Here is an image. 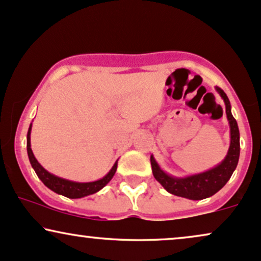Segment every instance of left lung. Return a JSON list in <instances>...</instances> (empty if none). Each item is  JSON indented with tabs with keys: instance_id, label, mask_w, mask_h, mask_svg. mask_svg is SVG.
Returning <instances> with one entry per match:
<instances>
[{
	"instance_id": "8db88e82",
	"label": "left lung",
	"mask_w": 261,
	"mask_h": 261,
	"mask_svg": "<svg viewBox=\"0 0 261 261\" xmlns=\"http://www.w3.org/2000/svg\"><path fill=\"white\" fill-rule=\"evenodd\" d=\"M216 91L224 98L226 115H227L231 127V144L227 155L220 165L212 169V170L185 178L169 176L159 168L154 158L150 156L153 176L169 193L193 200L208 198L225 186L226 182L230 180L232 172L236 169L238 158H240V130H238L236 119L231 114V105L227 96L220 87H216Z\"/></svg>"
}]
</instances>
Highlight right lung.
Listing matches in <instances>:
<instances>
[{"label": "right lung", "mask_w": 261, "mask_h": 261, "mask_svg": "<svg viewBox=\"0 0 261 261\" xmlns=\"http://www.w3.org/2000/svg\"><path fill=\"white\" fill-rule=\"evenodd\" d=\"M30 131H31V125L29 127V131H28V137H27L28 155H29L31 166L34 168V170H35L36 175L39 176L40 180L43 182V185L48 187L49 190H52L53 192L62 194V196L68 197V198H81V197L90 196V194L98 192L100 188L105 187L106 185L112 180V177L114 176L115 171H117L118 163H115L114 166L112 168V170L109 171L103 178H100L98 181H93V182H85V184L64 180V178L57 177L55 176V175L49 174L48 171L45 170V169L40 165V163L36 161V158L33 154V150H31V147H30Z\"/></svg>", "instance_id": "right-lung-1"}]
</instances>
